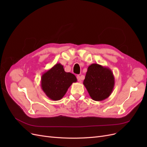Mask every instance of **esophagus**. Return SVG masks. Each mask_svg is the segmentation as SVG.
Segmentation results:
<instances>
[{"label": "esophagus", "instance_id": "34e87169", "mask_svg": "<svg viewBox=\"0 0 147 147\" xmlns=\"http://www.w3.org/2000/svg\"><path fill=\"white\" fill-rule=\"evenodd\" d=\"M77 78L78 81L80 83L82 82V80H83V78H82V76H80V75H77Z\"/></svg>", "mask_w": 147, "mask_h": 147}]
</instances>
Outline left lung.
Returning <instances> with one entry per match:
<instances>
[{"label": "left lung", "mask_w": 147, "mask_h": 147, "mask_svg": "<svg viewBox=\"0 0 147 147\" xmlns=\"http://www.w3.org/2000/svg\"><path fill=\"white\" fill-rule=\"evenodd\" d=\"M83 84L91 99L102 101L111 95L115 86V77L112 70L98 64L88 67Z\"/></svg>", "instance_id": "8db88e82"}]
</instances>
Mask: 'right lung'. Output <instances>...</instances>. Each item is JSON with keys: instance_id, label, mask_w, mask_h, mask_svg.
Masks as SVG:
<instances>
[{"instance_id": "add662e5", "label": "right lung", "mask_w": 147, "mask_h": 147, "mask_svg": "<svg viewBox=\"0 0 147 147\" xmlns=\"http://www.w3.org/2000/svg\"><path fill=\"white\" fill-rule=\"evenodd\" d=\"M77 79L73 74L66 72L63 65L57 63L44 72L41 77V88L45 94L53 100H59Z\"/></svg>"}]
</instances>
